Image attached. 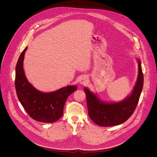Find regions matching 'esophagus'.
Listing matches in <instances>:
<instances>
[{"instance_id":"esophagus-1","label":"esophagus","mask_w":157,"mask_h":157,"mask_svg":"<svg viewBox=\"0 0 157 157\" xmlns=\"http://www.w3.org/2000/svg\"><path fill=\"white\" fill-rule=\"evenodd\" d=\"M88 83V78L86 76H83L80 80V83L81 85H86Z\"/></svg>"}]
</instances>
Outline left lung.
<instances>
[{"instance_id":"left-lung-1","label":"left lung","mask_w":157,"mask_h":157,"mask_svg":"<svg viewBox=\"0 0 157 157\" xmlns=\"http://www.w3.org/2000/svg\"><path fill=\"white\" fill-rule=\"evenodd\" d=\"M138 62L137 80L131 95L124 100L115 103H106L101 101L95 94L87 88H84L90 118L97 125L110 127L125 122L132 115L138 105L143 87V74L141 61Z\"/></svg>"}]
</instances>
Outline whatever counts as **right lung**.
<instances>
[{
    "mask_svg": "<svg viewBox=\"0 0 157 157\" xmlns=\"http://www.w3.org/2000/svg\"><path fill=\"white\" fill-rule=\"evenodd\" d=\"M26 47L21 53L16 67L15 86L17 97L24 109L34 120L43 123H54L63 113L68 96L77 89L67 86L54 92L45 93L36 90L28 81L23 67Z\"/></svg>",
    "mask_w": 157,
    "mask_h": 157,
    "instance_id": "obj_1",
    "label": "right lung"
}]
</instances>
